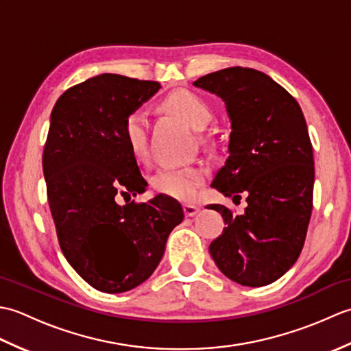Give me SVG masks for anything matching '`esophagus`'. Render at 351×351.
<instances>
[{
  "instance_id": "obj_1",
  "label": "esophagus",
  "mask_w": 351,
  "mask_h": 351,
  "mask_svg": "<svg viewBox=\"0 0 351 351\" xmlns=\"http://www.w3.org/2000/svg\"><path fill=\"white\" fill-rule=\"evenodd\" d=\"M197 213H199V206L191 205V204H185V205H184V214H185V217H193V215H196Z\"/></svg>"
}]
</instances>
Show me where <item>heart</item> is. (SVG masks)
<instances>
[{
    "label": "heart",
    "instance_id": "1",
    "mask_svg": "<svg viewBox=\"0 0 351 351\" xmlns=\"http://www.w3.org/2000/svg\"><path fill=\"white\" fill-rule=\"evenodd\" d=\"M164 107L197 131L204 130L214 114L210 102L187 88L170 93L164 99ZM122 140L134 160L141 162L147 158V125L143 113L131 111L125 116ZM205 178L206 169L196 164L182 167H161L151 176V187L158 195L178 200H190L196 196Z\"/></svg>",
    "mask_w": 351,
    "mask_h": 351
}]
</instances>
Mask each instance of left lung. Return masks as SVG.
I'll return each mask as SVG.
<instances>
[{
	"label": "left lung",
	"mask_w": 351,
	"mask_h": 351,
	"mask_svg": "<svg viewBox=\"0 0 351 351\" xmlns=\"http://www.w3.org/2000/svg\"><path fill=\"white\" fill-rule=\"evenodd\" d=\"M193 84L225 101L232 126L229 156L211 185L247 202L243 215L208 205L226 225L210 253L230 280L268 285L294 265L306 240L315 175L306 121L294 96L255 69L235 66Z\"/></svg>",
	"instance_id": "8db88e82"
}]
</instances>
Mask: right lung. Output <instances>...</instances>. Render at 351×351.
Returning <instances> with one entry per match:
<instances>
[{
  "label": "right lung",
  "instance_id": "obj_1",
  "mask_svg": "<svg viewBox=\"0 0 351 351\" xmlns=\"http://www.w3.org/2000/svg\"><path fill=\"white\" fill-rule=\"evenodd\" d=\"M160 87L102 73L69 87L51 113L42 166L57 240L73 270L102 293L143 283L184 220L181 204L164 195L117 204L147 185L122 140L123 119Z\"/></svg>",
  "mask_w": 351,
  "mask_h": 351
}]
</instances>
